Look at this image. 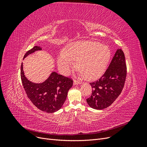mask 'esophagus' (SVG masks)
<instances>
[{
	"instance_id": "1",
	"label": "esophagus",
	"mask_w": 147,
	"mask_h": 147,
	"mask_svg": "<svg viewBox=\"0 0 147 147\" xmlns=\"http://www.w3.org/2000/svg\"><path fill=\"white\" fill-rule=\"evenodd\" d=\"M74 84H81L82 82H80V81H78V80H75L74 81Z\"/></svg>"
}]
</instances>
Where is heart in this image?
<instances>
[{
  "label": "heart",
  "instance_id": "heart-1",
  "mask_svg": "<svg viewBox=\"0 0 147 147\" xmlns=\"http://www.w3.org/2000/svg\"><path fill=\"white\" fill-rule=\"evenodd\" d=\"M111 51L106 45L95 41H78L70 43L66 50L57 57V65L64 75L70 72L77 61L80 75L88 80H94L105 72L111 58Z\"/></svg>",
  "mask_w": 147,
  "mask_h": 147
}]
</instances>
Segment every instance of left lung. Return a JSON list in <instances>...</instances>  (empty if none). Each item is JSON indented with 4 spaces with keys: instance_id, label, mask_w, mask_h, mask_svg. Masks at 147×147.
I'll list each match as a JSON object with an SVG mask.
<instances>
[{
    "instance_id": "1",
    "label": "left lung",
    "mask_w": 147,
    "mask_h": 147,
    "mask_svg": "<svg viewBox=\"0 0 147 147\" xmlns=\"http://www.w3.org/2000/svg\"><path fill=\"white\" fill-rule=\"evenodd\" d=\"M125 56L121 49H118L108 69L102 76L90 84L92 91L86 99L89 106L102 110L112 105L121 94L127 75Z\"/></svg>"
}]
</instances>
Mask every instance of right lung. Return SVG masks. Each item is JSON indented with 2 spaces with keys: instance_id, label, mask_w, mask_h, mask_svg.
<instances>
[{
  "instance_id": "add662e5",
  "label": "right lung",
  "mask_w": 147,
  "mask_h": 147,
  "mask_svg": "<svg viewBox=\"0 0 147 147\" xmlns=\"http://www.w3.org/2000/svg\"><path fill=\"white\" fill-rule=\"evenodd\" d=\"M42 50L35 46L24 56V59L36 51ZM21 78L28 98L32 104L43 112L53 113L59 110L65 101L69 89L73 85L71 78L53 72L46 80L41 83L30 82L25 77L23 63L21 66Z\"/></svg>"
}]
</instances>
